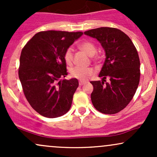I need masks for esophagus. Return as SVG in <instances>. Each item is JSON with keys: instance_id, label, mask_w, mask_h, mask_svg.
Listing matches in <instances>:
<instances>
[{"instance_id": "obj_1", "label": "esophagus", "mask_w": 157, "mask_h": 157, "mask_svg": "<svg viewBox=\"0 0 157 157\" xmlns=\"http://www.w3.org/2000/svg\"><path fill=\"white\" fill-rule=\"evenodd\" d=\"M86 82H85V81H80V82H79V85H80V86H82V85L86 84Z\"/></svg>"}]
</instances>
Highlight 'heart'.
Segmentation results:
<instances>
[{
    "label": "heart",
    "instance_id": "b5f03b06",
    "mask_svg": "<svg viewBox=\"0 0 157 157\" xmlns=\"http://www.w3.org/2000/svg\"><path fill=\"white\" fill-rule=\"evenodd\" d=\"M80 47L85 51L89 56H92L93 60L97 62L98 60L97 56H94L97 52V47L93 42L90 40H85L80 44ZM63 58L66 64L71 65L73 63V48L68 47L64 52ZM71 77L78 79L80 80H86L90 77L93 76L94 71L92 68L82 67V66H75L70 71Z\"/></svg>",
    "mask_w": 157,
    "mask_h": 157
}]
</instances>
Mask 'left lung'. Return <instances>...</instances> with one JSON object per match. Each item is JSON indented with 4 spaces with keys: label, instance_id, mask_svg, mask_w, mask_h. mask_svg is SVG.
<instances>
[{
    "label": "left lung",
    "instance_id": "1",
    "mask_svg": "<svg viewBox=\"0 0 157 157\" xmlns=\"http://www.w3.org/2000/svg\"><path fill=\"white\" fill-rule=\"evenodd\" d=\"M96 38L105 52V60L99 77L91 81L94 90L91 102L97 111L105 114L120 112L134 97L140 79V62L130 37L121 30L100 27L84 32ZM109 79L106 82V78Z\"/></svg>",
    "mask_w": 157,
    "mask_h": 157
}]
</instances>
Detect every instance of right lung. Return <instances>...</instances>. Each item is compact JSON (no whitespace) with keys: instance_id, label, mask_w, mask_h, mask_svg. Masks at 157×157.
Wrapping results in <instances>:
<instances>
[{"instance_id":"1","label":"right lung","mask_w":157,"mask_h":157,"mask_svg":"<svg viewBox=\"0 0 157 157\" xmlns=\"http://www.w3.org/2000/svg\"><path fill=\"white\" fill-rule=\"evenodd\" d=\"M82 32L44 31L27 42L20 57L18 76L23 94L32 109L45 117L55 118L69 111L79 86L68 75L64 52Z\"/></svg>"}]
</instances>
